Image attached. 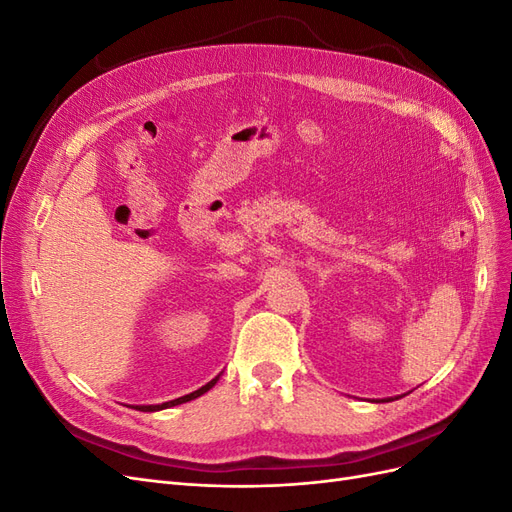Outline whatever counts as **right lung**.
I'll return each mask as SVG.
<instances>
[{"label":"right lung","mask_w":512,"mask_h":512,"mask_svg":"<svg viewBox=\"0 0 512 512\" xmlns=\"http://www.w3.org/2000/svg\"><path fill=\"white\" fill-rule=\"evenodd\" d=\"M218 380H220V376H215L211 382H207L205 386H200L198 391H194V393H190V395H183V397H179V399H173V401H164V404H158V406H136V410H141V412H156V410H164V408H173V406L185 404V401H192V399L200 397V395H203V393H207L209 389H213L215 382H218Z\"/></svg>","instance_id":"right-lung-1"}]
</instances>
